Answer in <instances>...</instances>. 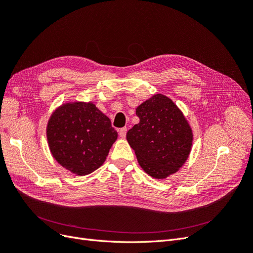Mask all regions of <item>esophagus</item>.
<instances>
[{"instance_id":"34e87169","label":"esophagus","mask_w":253,"mask_h":253,"mask_svg":"<svg viewBox=\"0 0 253 253\" xmlns=\"http://www.w3.org/2000/svg\"><path fill=\"white\" fill-rule=\"evenodd\" d=\"M126 133H127V128L126 127H123V128H120L119 129V135L122 138H124L126 136Z\"/></svg>"}]
</instances>
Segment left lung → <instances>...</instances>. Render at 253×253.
<instances>
[{
    "instance_id": "8db88e82",
    "label": "left lung",
    "mask_w": 253,
    "mask_h": 253,
    "mask_svg": "<svg viewBox=\"0 0 253 253\" xmlns=\"http://www.w3.org/2000/svg\"><path fill=\"white\" fill-rule=\"evenodd\" d=\"M140 123L126 138L146 173L164 180L177 172L188 159L193 141L190 124L168 96L157 93L135 109Z\"/></svg>"
}]
</instances>
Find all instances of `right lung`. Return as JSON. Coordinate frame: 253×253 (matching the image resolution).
Returning a JSON list of instances; mask_svg holds the SVG:
<instances>
[{
  "mask_svg": "<svg viewBox=\"0 0 253 253\" xmlns=\"http://www.w3.org/2000/svg\"><path fill=\"white\" fill-rule=\"evenodd\" d=\"M46 136L52 158L83 176L104 164L118 132L92 102L75 101L63 103L51 113Z\"/></svg>",
  "mask_w": 253,
  "mask_h": 253,
  "instance_id": "add662e5",
  "label": "right lung"
}]
</instances>
